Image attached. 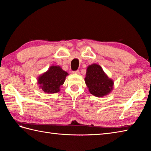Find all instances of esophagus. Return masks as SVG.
I'll list each match as a JSON object with an SVG mask.
<instances>
[{"label":"esophagus","instance_id":"esophagus-1","mask_svg":"<svg viewBox=\"0 0 151 151\" xmlns=\"http://www.w3.org/2000/svg\"><path fill=\"white\" fill-rule=\"evenodd\" d=\"M73 73L76 74V75H79V74H80L79 70H75V71H73Z\"/></svg>","mask_w":151,"mask_h":151}]
</instances>
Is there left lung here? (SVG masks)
<instances>
[{"mask_svg": "<svg viewBox=\"0 0 151 151\" xmlns=\"http://www.w3.org/2000/svg\"><path fill=\"white\" fill-rule=\"evenodd\" d=\"M85 83L90 93L96 97L108 95L113 89L114 81L106 75L102 67L93 63L86 70Z\"/></svg>", "mask_w": 151, "mask_h": 151, "instance_id": "left-lung-1", "label": "left lung"}]
</instances>
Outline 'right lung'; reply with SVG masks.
<instances>
[{"mask_svg": "<svg viewBox=\"0 0 151 151\" xmlns=\"http://www.w3.org/2000/svg\"><path fill=\"white\" fill-rule=\"evenodd\" d=\"M67 75L68 73L60 66H50L47 71L38 77L37 84L45 93H58L60 91V86L63 84Z\"/></svg>", "mask_w": 151, "mask_h": 151, "instance_id": "1", "label": "right lung"}]
</instances>
